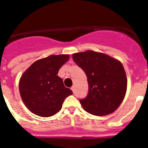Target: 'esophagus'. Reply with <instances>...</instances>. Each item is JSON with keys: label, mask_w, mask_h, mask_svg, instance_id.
<instances>
[{"label": "esophagus", "mask_w": 148, "mask_h": 148, "mask_svg": "<svg viewBox=\"0 0 148 148\" xmlns=\"http://www.w3.org/2000/svg\"><path fill=\"white\" fill-rule=\"evenodd\" d=\"M71 90H72V91H73V93H75V87H74V86H73V87H71Z\"/></svg>", "instance_id": "obj_1"}]
</instances>
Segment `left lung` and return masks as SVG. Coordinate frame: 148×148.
I'll list each match as a JSON object with an SVG mask.
<instances>
[{"instance_id":"8db88e82","label":"left lung","mask_w":148,"mask_h":148,"mask_svg":"<svg viewBox=\"0 0 148 148\" xmlns=\"http://www.w3.org/2000/svg\"><path fill=\"white\" fill-rule=\"evenodd\" d=\"M74 62L86 73L88 93L79 101L87 113L105 116L114 112L125 98L127 77L120 61L92 50L73 54Z\"/></svg>"}]
</instances>
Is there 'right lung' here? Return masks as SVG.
Returning a JSON list of instances; mask_svg holds the SVG:
<instances>
[{
	"label": "right lung",
	"mask_w": 148,
	"mask_h": 148,
	"mask_svg": "<svg viewBox=\"0 0 148 148\" xmlns=\"http://www.w3.org/2000/svg\"><path fill=\"white\" fill-rule=\"evenodd\" d=\"M69 58V55L50 56L34 62L22 75L21 96L32 113L41 117L53 116L61 109L64 99L73 94L57 75Z\"/></svg>",
	"instance_id": "1"
}]
</instances>
